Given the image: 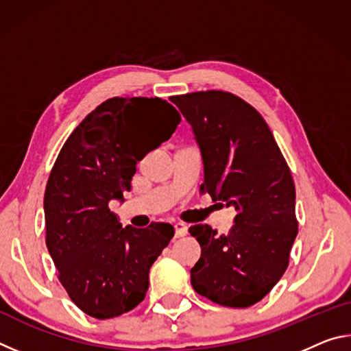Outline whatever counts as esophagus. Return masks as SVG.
I'll list each match as a JSON object with an SVG mask.
<instances>
[{"label": "esophagus", "mask_w": 351, "mask_h": 351, "mask_svg": "<svg viewBox=\"0 0 351 351\" xmlns=\"http://www.w3.org/2000/svg\"><path fill=\"white\" fill-rule=\"evenodd\" d=\"M187 226L184 223H175V237L176 239H181V237L187 235Z\"/></svg>", "instance_id": "esophagus-1"}]
</instances>
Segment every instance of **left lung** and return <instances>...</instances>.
Segmentation results:
<instances>
[{"mask_svg": "<svg viewBox=\"0 0 351 351\" xmlns=\"http://www.w3.org/2000/svg\"><path fill=\"white\" fill-rule=\"evenodd\" d=\"M171 102L190 123L199 147L201 192L235 210L229 234L219 235L209 224L190 228L201 246L190 282L215 304L251 306L288 268L297 235L289 167L265 119L234 94L192 93Z\"/></svg>", "mask_w": 351, "mask_h": 351, "instance_id": "8db88e82", "label": "left lung"}]
</instances>
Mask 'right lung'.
<instances>
[{"label": "right lung", "mask_w": 351, "mask_h": 351, "mask_svg": "<svg viewBox=\"0 0 351 351\" xmlns=\"http://www.w3.org/2000/svg\"><path fill=\"white\" fill-rule=\"evenodd\" d=\"M180 112L159 97H112L77 127L45 190L46 246L71 300L88 316L132 311L147 294L148 272L173 239L169 223L122 228L110 210L132 190L136 164L169 141Z\"/></svg>", "instance_id": "add662e5"}]
</instances>
